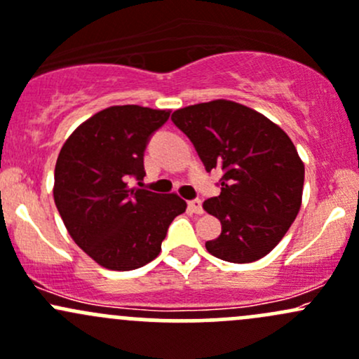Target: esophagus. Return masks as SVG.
I'll return each instance as SVG.
<instances>
[{"label": "esophagus", "mask_w": 359, "mask_h": 359, "mask_svg": "<svg viewBox=\"0 0 359 359\" xmlns=\"http://www.w3.org/2000/svg\"><path fill=\"white\" fill-rule=\"evenodd\" d=\"M188 210H190L191 214H196V215L203 214L202 200H198V198H195V200H190V202H188Z\"/></svg>", "instance_id": "34e87169"}]
</instances>
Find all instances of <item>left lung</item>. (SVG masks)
<instances>
[{
  "instance_id": "8db88e82",
  "label": "left lung",
  "mask_w": 359,
  "mask_h": 359,
  "mask_svg": "<svg viewBox=\"0 0 359 359\" xmlns=\"http://www.w3.org/2000/svg\"><path fill=\"white\" fill-rule=\"evenodd\" d=\"M207 171L222 169L221 194L203 209L221 221L210 255L248 264L271 253L302 207L304 164L280 126L243 104L217 99L172 113Z\"/></svg>"
}]
</instances>
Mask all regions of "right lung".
I'll return each instance as SVG.
<instances>
[{
    "instance_id": "obj_1",
    "label": "right lung",
    "mask_w": 359,
    "mask_h": 359,
    "mask_svg": "<svg viewBox=\"0 0 359 359\" xmlns=\"http://www.w3.org/2000/svg\"><path fill=\"white\" fill-rule=\"evenodd\" d=\"M169 113L135 104L106 107L83 121L60 150L53 188L57 212L73 241L109 271H133L152 262L172 219L187 210L176 194L130 184L144 180L149 138Z\"/></svg>"
}]
</instances>
